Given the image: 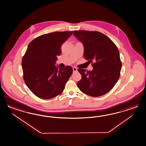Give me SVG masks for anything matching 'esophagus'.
I'll return each mask as SVG.
<instances>
[{"mask_svg": "<svg viewBox=\"0 0 146 146\" xmlns=\"http://www.w3.org/2000/svg\"><path fill=\"white\" fill-rule=\"evenodd\" d=\"M77 71H78V69L76 67H73V72H76Z\"/></svg>", "mask_w": 146, "mask_h": 146, "instance_id": "1", "label": "esophagus"}]
</instances>
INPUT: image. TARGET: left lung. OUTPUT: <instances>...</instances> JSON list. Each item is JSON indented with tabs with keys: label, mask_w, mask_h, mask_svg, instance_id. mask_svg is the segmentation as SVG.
<instances>
[{
	"label": "left lung",
	"mask_w": 146,
	"mask_h": 146,
	"mask_svg": "<svg viewBox=\"0 0 146 146\" xmlns=\"http://www.w3.org/2000/svg\"><path fill=\"white\" fill-rule=\"evenodd\" d=\"M73 35L84 46V57L93 62L92 71L78 69L81 79L80 90L90 96L98 97L110 92L118 81L121 69L119 50L104 34L96 31H74Z\"/></svg>",
	"instance_id": "1"
}]
</instances>
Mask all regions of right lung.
Returning <instances> with one entry per match:
<instances>
[{"instance_id": "1", "label": "right lung", "mask_w": 146, "mask_h": 146, "mask_svg": "<svg viewBox=\"0 0 146 146\" xmlns=\"http://www.w3.org/2000/svg\"><path fill=\"white\" fill-rule=\"evenodd\" d=\"M73 33L55 31L40 36L28 46L22 58L23 79L27 86L36 96L50 99L63 92L72 74L70 66L58 70L55 66L60 48Z\"/></svg>"}]
</instances>
